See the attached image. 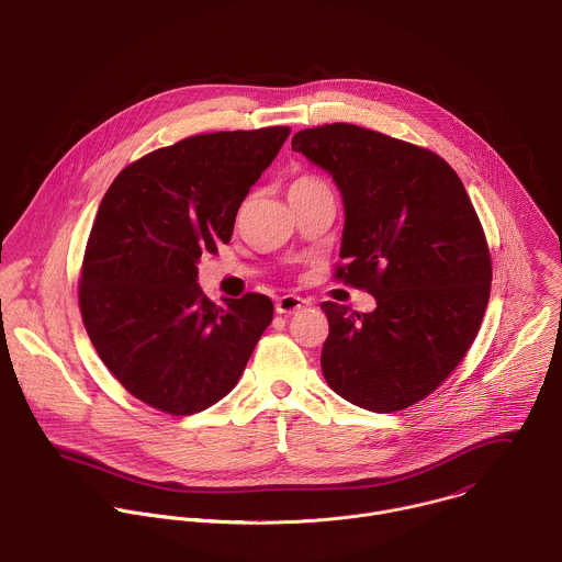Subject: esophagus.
I'll return each instance as SVG.
<instances>
[{
  "instance_id": "obj_1",
  "label": "esophagus",
  "mask_w": 562,
  "mask_h": 562,
  "mask_svg": "<svg viewBox=\"0 0 562 562\" xmlns=\"http://www.w3.org/2000/svg\"><path fill=\"white\" fill-rule=\"evenodd\" d=\"M308 302L297 297V295H282L278 302H276V311L280 315H293V313H300L302 308H306Z\"/></svg>"
}]
</instances>
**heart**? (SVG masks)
I'll return each instance as SVG.
<instances>
[{"label": "heart", "instance_id": "b5f03b06", "mask_svg": "<svg viewBox=\"0 0 562 562\" xmlns=\"http://www.w3.org/2000/svg\"><path fill=\"white\" fill-rule=\"evenodd\" d=\"M315 183H322V181H317L315 177H300V179H295V181L291 183V190H295V188H308V186H315Z\"/></svg>", "mask_w": 562, "mask_h": 562}]
</instances>
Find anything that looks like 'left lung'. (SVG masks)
<instances>
[{
    "label": "left lung",
    "instance_id": "left-lung-1",
    "mask_svg": "<svg viewBox=\"0 0 562 562\" xmlns=\"http://www.w3.org/2000/svg\"><path fill=\"white\" fill-rule=\"evenodd\" d=\"M291 148L337 183V276L376 300L363 315L322 304L324 379L357 407L405 409L458 368L488 306L491 254L469 192L436 153L355 124L304 128Z\"/></svg>",
    "mask_w": 562,
    "mask_h": 562
}]
</instances>
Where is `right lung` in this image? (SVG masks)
I'll list each match as a JSON object with an SVG mask.
<instances>
[{"instance_id":"1","label":"right lung","mask_w":562,"mask_h":562,"mask_svg":"<svg viewBox=\"0 0 562 562\" xmlns=\"http://www.w3.org/2000/svg\"><path fill=\"white\" fill-rule=\"evenodd\" d=\"M289 126L194 135L126 166L98 207L80 276V313L109 372L142 403L203 412L238 383L273 302H210L201 254L229 243L249 188Z\"/></svg>"}]
</instances>
